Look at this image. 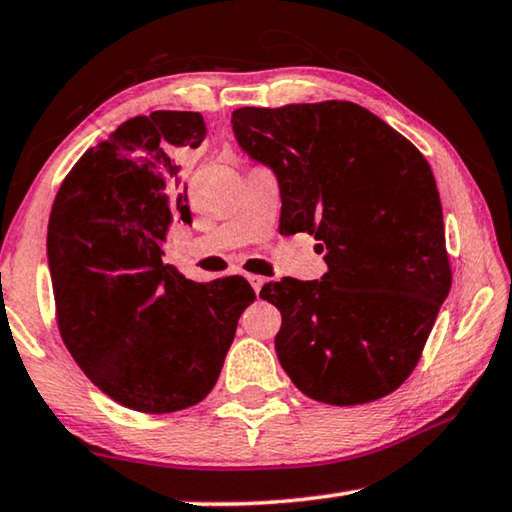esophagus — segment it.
Segmentation results:
<instances>
[{"label": "esophagus", "mask_w": 512, "mask_h": 512, "mask_svg": "<svg viewBox=\"0 0 512 512\" xmlns=\"http://www.w3.org/2000/svg\"><path fill=\"white\" fill-rule=\"evenodd\" d=\"M248 282L253 284L255 293H259V291H262L264 284H266V277H262V275H248Z\"/></svg>", "instance_id": "34e87169"}]
</instances>
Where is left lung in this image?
Returning <instances> with one entry per match:
<instances>
[{
	"label": "left lung",
	"mask_w": 512,
	"mask_h": 512,
	"mask_svg": "<svg viewBox=\"0 0 512 512\" xmlns=\"http://www.w3.org/2000/svg\"><path fill=\"white\" fill-rule=\"evenodd\" d=\"M232 131L280 180L289 235L325 250L320 280L268 282L275 352L302 393L354 406L400 388L452 287L443 205L429 162L350 101L239 108Z\"/></svg>",
	"instance_id": "8db88e82"
}]
</instances>
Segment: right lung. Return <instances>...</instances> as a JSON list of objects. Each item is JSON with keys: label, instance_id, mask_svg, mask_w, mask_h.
<instances>
[{"label": "right lung", "instance_id": "1", "mask_svg": "<svg viewBox=\"0 0 512 512\" xmlns=\"http://www.w3.org/2000/svg\"><path fill=\"white\" fill-rule=\"evenodd\" d=\"M201 112L155 110L85 151L60 185L47 230L56 318L99 391L142 413L183 411L221 375L244 277L194 282L162 262L173 219L189 221L176 155L205 140Z\"/></svg>", "mask_w": 512, "mask_h": 512}]
</instances>
